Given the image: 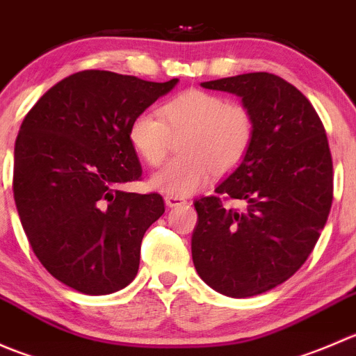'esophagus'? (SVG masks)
Segmentation results:
<instances>
[{
    "label": "esophagus",
    "mask_w": 356,
    "mask_h": 356,
    "mask_svg": "<svg viewBox=\"0 0 356 356\" xmlns=\"http://www.w3.org/2000/svg\"><path fill=\"white\" fill-rule=\"evenodd\" d=\"M188 201L184 198H179V196H165V204H167L168 208H175V207H182V204H186Z\"/></svg>",
    "instance_id": "34e87169"
}]
</instances>
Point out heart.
<instances>
[{
  "label": "heart",
  "mask_w": 356,
  "mask_h": 356,
  "mask_svg": "<svg viewBox=\"0 0 356 356\" xmlns=\"http://www.w3.org/2000/svg\"><path fill=\"white\" fill-rule=\"evenodd\" d=\"M127 138L136 155L149 167L167 156L179 139L181 156L152 175L149 184L168 196H189L215 175H225L243 163L254 139V117L243 103L203 89H188L158 108V118L139 113Z\"/></svg>",
  "instance_id": "heart-1"
}]
</instances>
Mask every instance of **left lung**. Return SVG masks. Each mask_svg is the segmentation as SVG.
Segmentation results:
<instances>
[{
    "label": "left lung",
    "mask_w": 356,
    "mask_h": 356,
    "mask_svg": "<svg viewBox=\"0 0 356 356\" xmlns=\"http://www.w3.org/2000/svg\"><path fill=\"white\" fill-rule=\"evenodd\" d=\"M232 92L254 117V139L243 163L195 201L193 264L210 288L250 298L288 281L307 261L332 204V158L312 103L267 72L203 82ZM225 199L245 203L225 209Z\"/></svg>",
    "instance_id": "left-lung-1"
}]
</instances>
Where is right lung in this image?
I'll list each match as a JSON object with an SVG mask.
<instances>
[{
	"label": "right lung",
	"instance_id": "obj_1",
	"mask_svg": "<svg viewBox=\"0 0 356 356\" xmlns=\"http://www.w3.org/2000/svg\"><path fill=\"white\" fill-rule=\"evenodd\" d=\"M177 79L82 70L53 86L25 115L15 141L13 196L32 251L68 288L110 294L131 284L141 241L163 215L158 193L120 186L141 179L127 138L136 115Z\"/></svg>",
	"mask_w": 356,
	"mask_h": 356
}]
</instances>
